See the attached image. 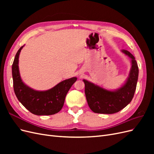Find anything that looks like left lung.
Listing matches in <instances>:
<instances>
[{
	"label": "left lung",
	"mask_w": 154,
	"mask_h": 154,
	"mask_svg": "<svg viewBox=\"0 0 154 154\" xmlns=\"http://www.w3.org/2000/svg\"><path fill=\"white\" fill-rule=\"evenodd\" d=\"M122 51L131 58L132 67L127 81L119 89L110 91L87 80H83L85 83V93L88 105L95 113H116L124 109L133 98L138 79L137 63L135 57L129 51Z\"/></svg>",
	"instance_id": "1"
}]
</instances>
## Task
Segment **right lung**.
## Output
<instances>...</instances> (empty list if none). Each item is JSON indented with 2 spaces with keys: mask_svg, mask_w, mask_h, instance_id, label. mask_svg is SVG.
I'll list each match as a JSON object with an SVG mask.
<instances>
[{
  "mask_svg": "<svg viewBox=\"0 0 154 154\" xmlns=\"http://www.w3.org/2000/svg\"><path fill=\"white\" fill-rule=\"evenodd\" d=\"M23 47L17 51L12 65L13 88L17 99L33 114L48 116L58 113L62 109L67 92L77 78L63 80L45 91H37L27 87L22 81L18 69V58Z\"/></svg>",
  "mask_w": 154,
  "mask_h": 154,
  "instance_id": "add662e5",
  "label": "right lung"
}]
</instances>
